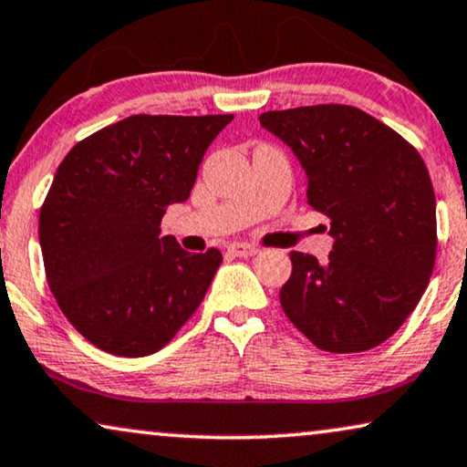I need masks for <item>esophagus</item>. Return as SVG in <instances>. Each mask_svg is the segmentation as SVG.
Returning a JSON list of instances; mask_svg holds the SVG:
<instances>
[{"instance_id": "obj_1", "label": "esophagus", "mask_w": 467, "mask_h": 467, "mask_svg": "<svg viewBox=\"0 0 467 467\" xmlns=\"http://www.w3.org/2000/svg\"><path fill=\"white\" fill-rule=\"evenodd\" d=\"M228 252L236 255V258H252V255L260 254V249L255 245H249V243L234 241V243H231V245H228Z\"/></svg>"}]
</instances>
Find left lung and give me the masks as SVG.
<instances>
[{
	"label": "left lung",
	"instance_id": "8db88e82",
	"mask_svg": "<svg viewBox=\"0 0 467 467\" xmlns=\"http://www.w3.org/2000/svg\"><path fill=\"white\" fill-rule=\"evenodd\" d=\"M260 124L306 171V201L330 218L326 265L292 252L281 308L321 351L385 343L415 311L436 262V196L421 154L351 105L265 111Z\"/></svg>",
	"mask_w": 467,
	"mask_h": 467
}]
</instances>
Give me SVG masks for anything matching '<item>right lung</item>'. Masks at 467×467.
I'll list each match as a JSON object with an SVG mask.
<instances>
[{
    "label": "right lung",
    "instance_id": "obj_1",
    "mask_svg": "<svg viewBox=\"0 0 467 467\" xmlns=\"http://www.w3.org/2000/svg\"><path fill=\"white\" fill-rule=\"evenodd\" d=\"M233 114H135L78 141L39 209L50 292L69 324L111 356L162 349L205 298L222 265L161 236L183 202L202 154Z\"/></svg>",
    "mask_w": 467,
    "mask_h": 467
}]
</instances>
